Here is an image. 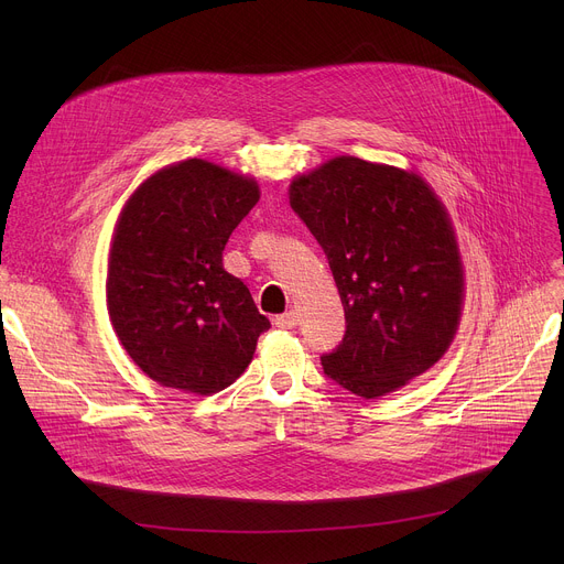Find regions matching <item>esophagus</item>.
<instances>
[{
	"label": "esophagus",
	"instance_id": "obj_1",
	"mask_svg": "<svg viewBox=\"0 0 564 564\" xmlns=\"http://www.w3.org/2000/svg\"><path fill=\"white\" fill-rule=\"evenodd\" d=\"M296 312H285V314H279L276 318H274V326L276 328H281V330H292V328H296Z\"/></svg>",
	"mask_w": 564,
	"mask_h": 564
}]
</instances>
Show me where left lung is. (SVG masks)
<instances>
[{
  "instance_id": "left-lung-1",
  "label": "left lung",
  "mask_w": 564,
  "mask_h": 564,
  "mask_svg": "<svg viewBox=\"0 0 564 564\" xmlns=\"http://www.w3.org/2000/svg\"><path fill=\"white\" fill-rule=\"evenodd\" d=\"M290 205L324 248L346 312L324 372L377 399L433 368L457 335L466 288L453 220L426 178L337 155L292 178Z\"/></svg>"
}]
</instances>
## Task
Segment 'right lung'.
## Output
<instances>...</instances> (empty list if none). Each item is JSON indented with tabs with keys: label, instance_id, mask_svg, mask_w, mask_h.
Masks as SVG:
<instances>
[{
	"label": "right lung",
	"instance_id": "obj_1",
	"mask_svg": "<svg viewBox=\"0 0 564 564\" xmlns=\"http://www.w3.org/2000/svg\"><path fill=\"white\" fill-rule=\"evenodd\" d=\"M254 176L187 158L147 176L111 236L107 310L129 359L153 381L214 394L250 366L270 321L223 268L229 234L259 203Z\"/></svg>",
	"mask_w": 564,
	"mask_h": 564
}]
</instances>
